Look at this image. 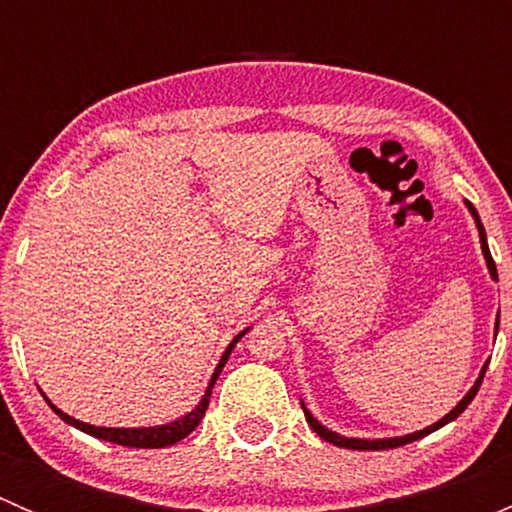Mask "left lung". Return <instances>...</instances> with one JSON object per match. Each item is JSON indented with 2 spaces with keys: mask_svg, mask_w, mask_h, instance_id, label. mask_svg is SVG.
<instances>
[{
  "mask_svg": "<svg viewBox=\"0 0 512 512\" xmlns=\"http://www.w3.org/2000/svg\"><path fill=\"white\" fill-rule=\"evenodd\" d=\"M463 203H466V208H468V213H471V218L476 220V227H478V237H480V250H483L485 265H488V272H490V280H495V282H498V270H495V262H493V257H490V250H488V240H485V227H483V223H480V215H478V210L473 208V205L468 203V200H463ZM498 327H500V312H498V319H495V334H498ZM485 369H488V361H485V364H483V369H480V374H478L476 384H473L471 389H468V394L463 396L461 401H458V404H456V409H451V411H448V414L443 416L441 421L431 423V426L421 428V431L406 433V436H394V438H347V436H342V433H337V431H329L327 426H322V423H319L317 418H314L312 414H309V409H307V406H304V401H299V404H302L304 418H307V423H309V426L314 428V433H317V436H322L324 441H327V443H334V446H339V448H354V451H386V448L406 446V443H411V441H418V438H423V436H428V433L438 431V428H441V426H446V423H451L453 418H458V416H461L463 411L468 409V404H471V401L476 399V394H478V389H480V381H483V376H485Z\"/></svg>",
  "mask_w": 512,
  "mask_h": 512,
  "instance_id": "8db88e82",
  "label": "left lung"
}]
</instances>
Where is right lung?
Segmentation results:
<instances>
[{"label":"right lung","mask_w":512,"mask_h":512,"mask_svg":"<svg viewBox=\"0 0 512 512\" xmlns=\"http://www.w3.org/2000/svg\"><path fill=\"white\" fill-rule=\"evenodd\" d=\"M245 332H250V327L242 329V332L237 334V337L232 339L230 344H227L225 354L220 356L218 366H215L213 376H210V384H208V389H205V394H203V399H200V404L195 406V409L190 411V414L175 418V421H170V423H160V426H143V428L91 426V423H84V421H79V418L64 414V411H61V409H56V406L51 404V401L46 399V396H44V401L51 406V411H54V414L59 416L61 421H66V423H69V426L79 428V431L89 433V436L101 438V441H111V443H118V446H128V448H165V446H173V443L183 441V438L188 436V433H193L195 426H198V423H200V418L205 416V411H208V404H210V394H213L215 381H218L220 371H223V366L227 364V359H230V352H232V349H235V344L240 342L242 337H245Z\"/></svg>","instance_id":"right-lung-1"}]
</instances>
